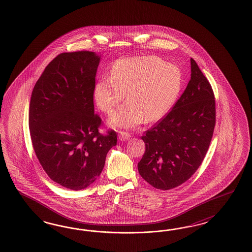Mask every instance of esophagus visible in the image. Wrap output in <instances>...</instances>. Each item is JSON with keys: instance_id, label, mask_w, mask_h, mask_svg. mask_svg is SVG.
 <instances>
[{"instance_id": "obj_1", "label": "esophagus", "mask_w": 252, "mask_h": 252, "mask_svg": "<svg viewBox=\"0 0 252 252\" xmlns=\"http://www.w3.org/2000/svg\"><path fill=\"white\" fill-rule=\"evenodd\" d=\"M118 137H119V139H120L121 141H126V140H127V139L131 137V135H130L129 133H127V132L120 131Z\"/></svg>"}]
</instances>
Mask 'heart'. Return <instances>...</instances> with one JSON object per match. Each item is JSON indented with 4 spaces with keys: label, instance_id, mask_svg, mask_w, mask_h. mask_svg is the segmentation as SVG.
<instances>
[{
    "label": "heart",
    "instance_id": "heart-1",
    "mask_svg": "<svg viewBox=\"0 0 252 252\" xmlns=\"http://www.w3.org/2000/svg\"><path fill=\"white\" fill-rule=\"evenodd\" d=\"M183 73L178 66L157 56H136L115 62L111 75L100 76L94 86L99 109L110 114L127 92L128 100L110 117L116 127L132 128L147 119L157 121L176 103Z\"/></svg>",
    "mask_w": 252,
    "mask_h": 252
}]
</instances>
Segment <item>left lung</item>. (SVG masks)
Wrapping results in <instances>:
<instances>
[{
    "label": "left lung",
    "mask_w": 252,
    "mask_h": 252,
    "mask_svg": "<svg viewBox=\"0 0 252 252\" xmlns=\"http://www.w3.org/2000/svg\"><path fill=\"white\" fill-rule=\"evenodd\" d=\"M190 64V80L181 97L141 137L146 150L137 164L138 173L161 190L176 188L195 174L214 135V91L192 58Z\"/></svg>",
    "instance_id": "obj_1"
}]
</instances>
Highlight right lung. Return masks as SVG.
I'll return each mask as SVG.
<instances>
[{
	"instance_id": "obj_1",
	"label": "right lung",
	"mask_w": 252,
	"mask_h": 252,
	"mask_svg": "<svg viewBox=\"0 0 252 252\" xmlns=\"http://www.w3.org/2000/svg\"><path fill=\"white\" fill-rule=\"evenodd\" d=\"M99 55L80 51L57 55L34 86L30 103L31 141L48 176L80 190L99 177L108 152L116 145L114 130L101 135L93 94Z\"/></svg>"
}]
</instances>
